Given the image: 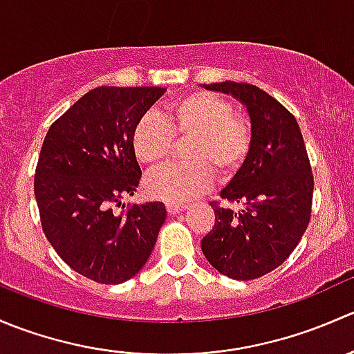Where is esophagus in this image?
Returning a JSON list of instances; mask_svg holds the SVG:
<instances>
[{"instance_id": "1", "label": "esophagus", "mask_w": 354, "mask_h": 354, "mask_svg": "<svg viewBox=\"0 0 354 354\" xmlns=\"http://www.w3.org/2000/svg\"><path fill=\"white\" fill-rule=\"evenodd\" d=\"M166 209H167V212L173 214L174 216V214H180L181 210L187 209V205H185V203H167Z\"/></svg>"}]
</instances>
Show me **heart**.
Listing matches in <instances>:
<instances>
[{
	"mask_svg": "<svg viewBox=\"0 0 354 354\" xmlns=\"http://www.w3.org/2000/svg\"><path fill=\"white\" fill-rule=\"evenodd\" d=\"M174 140H190L185 164H166L145 178V194L169 203H185L212 187L214 173L227 180L243 167L253 145V130L245 116L234 114L223 95L194 91L167 104L166 121L154 113L138 118L131 131L133 154L145 166L169 156Z\"/></svg>",
	"mask_w": 354,
	"mask_h": 354,
	"instance_id": "b5f03b06",
	"label": "heart"
}]
</instances>
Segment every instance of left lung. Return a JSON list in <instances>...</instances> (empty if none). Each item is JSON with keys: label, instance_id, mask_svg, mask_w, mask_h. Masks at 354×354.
Here are the masks:
<instances>
[{"label": "left lung", "instance_id": "left-lung-1", "mask_svg": "<svg viewBox=\"0 0 354 354\" xmlns=\"http://www.w3.org/2000/svg\"><path fill=\"white\" fill-rule=\"evenodd\" d=\"M231 94L250 114L253 145L221 198L240 203L234 212L212 202L216 223L202 240L214 269L250 281L277 269L301 240L312 216L313 174L298 121L279 101L245 82L203 85Z\"/></svg>", "mask_w": 354, "mask_h": 354}]
</instances>
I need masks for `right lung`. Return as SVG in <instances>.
I'll return each instance as SVG.
<instances>
[{"mask_svg":"<svg viewBox=\"0 0 354 354\" xmlns=\"http://www.w3.org/2000/svg\"><path fill=\"white\" fill-rule=\"evenodd\" d=\"M166 88L97 87L49 128L34 178L42 231L82 276L120 284L145 266L166 221L162 202L133 203L142 169L131 131ZM124 207V205H123Z\"/></svg>","mask_w":354,"mask_h":354,"instance_id":"right-lung-1","label":"right lung"}]
</instances>
